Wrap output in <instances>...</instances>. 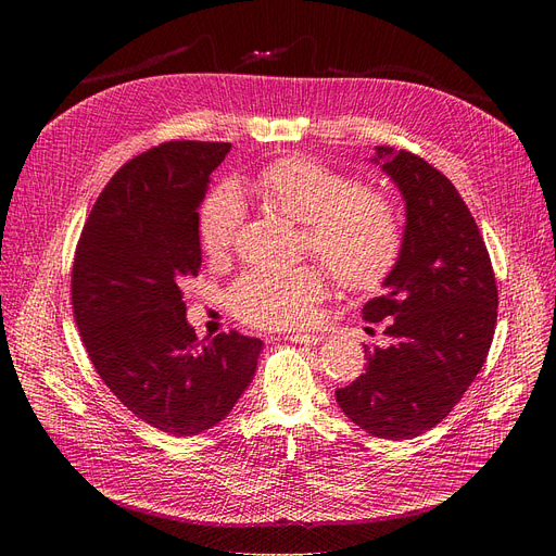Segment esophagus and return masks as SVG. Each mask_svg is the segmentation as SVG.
<instances>
[{
	"instance_id": "1",
	"label": "esophagus",
	"mask_w": 556,
	"mask_h": 556,
	"mask_svg": "<svg viewBox=\"0 0 556 556\" xmlns=\"http://www.w3.org/2000/svg\"><path fill=\"white\" fill-rule=\"evenodd\" d=\"M286 340L295 342V344H308V346H313V344H317V342H323V336H319V333H288Z\"/></svg>"
}]
</instances>
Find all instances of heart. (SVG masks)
Segmentation results:
<instances>
[{"instance_id":"b5f03b06","label":"heart","mask_w":556,"mask_h":556,"mask_svg":"<svg viewBox=\"0 0 556 556\" xmlns=\"http://www.w3.org/2000/svg\"><path fill=\"white\" fill-rule=\"evenodd\" d=\"M243 189L288 220L306 225L311 252L352 293L376 290L394 270L403 229L383 193L306 157L279 160L258 170ZM241 223L239 193L229 187L216 189L200 212L202 250L223 256L237 241ZM325 293V273L315 266L254 270L231 286L229 306L243 323L286 329L304 325Z\"/></svg>"}]
</instances>
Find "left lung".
<instances>
[{
  "label": "left lung",
  "mask_w": 556,
  "mask_h": 556,
  "mask_svg": "<svg viewBox=\"0 0 556 556\" xmlns=\"http://www.w3.org/2000/svg\"><path fill=\"white\" fill-rule=\"evenodd\" d=\"M369 162L405 202L396 266L383 295L363 306L367 323L386 319L392 344L365 346V374L336 390V401L365 432L413 440L476 381L493 340L498 288L480 229L444 173L392 146H376Z\"/></svg>",
  "instance_id": "1"
}]
</instances>
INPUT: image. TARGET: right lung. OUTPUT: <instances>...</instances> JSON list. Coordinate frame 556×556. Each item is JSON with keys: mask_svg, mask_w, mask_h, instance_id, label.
<instances>
[{"mask_svg": "<svg viewBox=\"0 0 556 556\" xmlns=\"http://www.w3.org/2000/svg\"><path fill=\"white\" fill-rule=\"evenodd\" d=\"M225 141H166L114 173L76 248L74 317L97 374L132 415L173 437L220 424L263 349L239 331L198 342L182 283L200 270L198 210Z\"/></svg>", "mask_w": 556, "mask_h": 556, "instance_id": "obj_1", "label": "right lung"}]
</instances>
